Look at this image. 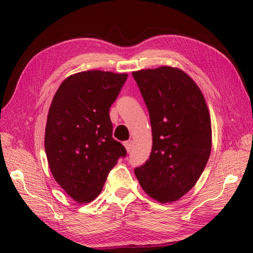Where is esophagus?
<instances>
[{"mask_svg": "<svg viewBox=\"0 0 253 253\" xmlns=\"http://www.w3.org/2000/svg\"><path fill=\"white\" fill-rule=\"evenodd\" d=\"M132 140H127V141H125L124 142V146H125V148H126V150L128 152H130V150L132 149Z\"/></svg>", "mask_w": 253, "mask_h": 253, "instance_id": "esophagus-1", "label": "esophagus"}]
</instances>
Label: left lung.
<instances>
[{
  "label": "left lung",
  "instance_id": "obj_1",
  "mask_svg": "<svg viewBox=\"0 0 253 253\" xmlns=\"http://www.w3.org/2000/svg\"><path fill=\"white\" fill-rule=\"evenodd\" d=\"M152 128V150L135 169L142 189L166 203L178 200L200 178L211 153L212 129L201 90L186 73L162 66L133 72Z\"/></svg>",
  "mask_w": 253,
  "mask_h": 253
}]
</instances>
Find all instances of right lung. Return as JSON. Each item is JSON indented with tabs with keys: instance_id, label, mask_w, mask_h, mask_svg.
<instances>
[{
	"instance_id": "1",
	"label": "right lung",
	"mask_w": 253,
	"mask_h": 253,
	"mask_svg": "<svg viewBox=\"0 0 253 253\" xmlns=\"http://www.w3.org/2000/svg\"><path fill=\"white\" fill-rule=\"evenodd\" d=\"M127 74L89 71L67 77L47 114L44 147L56 182L79 203L99 196L127 151L112 137L110 107Z\"/></svg>"
}]
</instances>
